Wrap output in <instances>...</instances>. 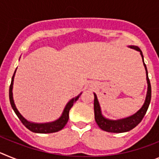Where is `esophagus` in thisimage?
<instances>
[{
	"mask_svg": "<svg viewBox=\"0 0 159 159\" xmlns=\"http://www.w3.org/2000/svg\"><path fill=\"white\" fill-rule=\"evenodd\" d=\"M93 85H91V86H93Z\"/></svg>",
	"mask_w": 159,
	"mask_h": 159,
	"instance_id": "1",
	"label": "esophagus"
}]
</instances>
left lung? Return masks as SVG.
Wrapping results in <instances>:
<instances>
[{
	"label": "left lung",
	"instance_id": "8db88e82",
	"mask_svg": "<svg viewBox=\"0 0 159 159\" xmlns=\"http://www.w3.org/2000/svg\"><path fill=\"white\" fill-rule=\"evenodd\" d=\"M131 49H134L135 50L139 51L140 54L143 58V65H144L145 70H146V81H147V93H146V100L142 106V108L138 111L137 113H135L133 115L129 116L128 118H122V119L118 120H110L107 119L102 115V110H101L100 105H99L98 100L97 98V95L94 94V103H93V108H94V118L96 121L97 124L99 127L102 130L107 131V132H110V133H123V132H127V131L131 130L132 129L137 126L141 121L143 120V117L146 114V111L148 110L149 105L150 103V99H151V85H150V79L148 78V72H147V69H146V64L144 63V60H143V55L141 49L139 47L134 46V45H130L129 46Z\"/></svg>",
	"mask_w": 159,
	"mask_h": 159
}]
</instances>
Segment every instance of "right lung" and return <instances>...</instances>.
<instances>
[{"instance_id":"obj_1","label":"right lung","mask_w":159,"mask_h":159,"mask_svg":"<svg viewBox=\"0 0 159 159\" xmlns=\"http://www.w3.org/2000/svg\"><path fill=\"white\" fill-rule=\"evenodd\" d=\"M16 70H15L14 74H13V78H12V81H11L10 86H9V101H10L11 106H12L13 110H14L15 114H16V116L18 117V118L20 120V121H21L22 123H23V125H24L27 129H29L30 131H32V132L39 134L54 133V132H57V131L62 129L69 120V112H70V109H71L72 106H74V103L79 98V97L81 96V93H80V94H78L77 97L74 98H72L71 100L66 104L61 116L58 119H57L56 121H52V122H47V123H35V122H31V121H27V120L20 114L18 110L16 109V105H15L14 101H13V85Z\"/></svg>"}]
</instances>
